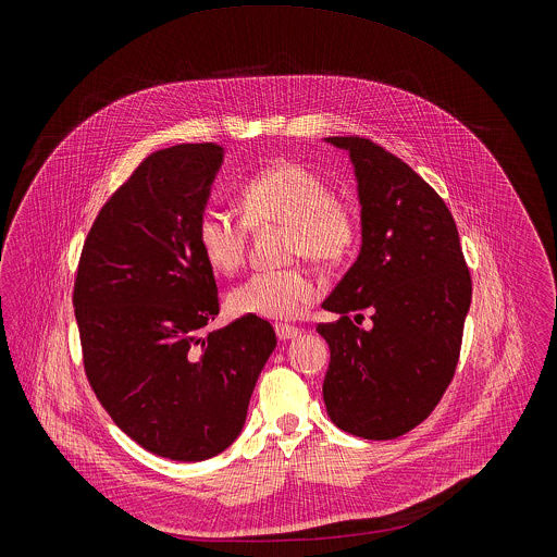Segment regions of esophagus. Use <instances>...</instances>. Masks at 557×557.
<instances>
[{
	"label": "esophagus",
	"instance_id": "esophagus-1",
	"mask_svg": "<svg viewBox=\"0 0 557 557\" xmlns=\"http://www.w3.org/2000/svg\"><path fill=\"white\" fill-rule=\"evenodd\" d=\"M274 330H276V336H278L281 341H292V338H296V336L302 334V330H298L296 325H289V323H276Z\"/></svg>",
	"mask_w": 557,
	"mask_h": 557
}]
</instances>
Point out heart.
Returning <instances> with one entry per match:
<instances>
[{
  "label": "heart",
  "instance_id": "obj_1",
  "mask_svg": "<svg viewBox=\"0 0 557 557\" xmlns=\"http://www.w3.org/2000/svg\"><path fill=\"white\" fill-rule=\"evenodd\" d=\"M242 219L225 210H206L197 242L212 270L234 274L246 259L248 230L285 225L289 257L319 265L345 261L360 238L356 210L332 197L330 184L296 162H274L250 175L238 190ZM319 298L315 278L302 268L261 270L232 289L236 315L296 319Z\"/></svg>",
  "mask_w": 557,
  "mask_h": 557
}]
</instances>
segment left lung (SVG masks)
<instances>
[{"label": "left lung", "instance_id": "left-lung-1", "mask_svg": "<svg viewBox=\"0 0 557 557\" xmlns=\"http://www.w3.org/2000/svg\"><path fill=\"white\" fill-rule=\"evenodd\" d=\"M349 152L362 206V248L321 305L330 420L364 440L418 426L450 386L472 302V276L444 199L403 160L364 137H330ZM374 327L362 331L363 311ZM356 314L355 322L350 319Z\"/></svg>", "mask_w": 557, "mask_h": 557}]
</instances>
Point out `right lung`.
<instances>
[{
    "mask_svg": "<svg viewBox=\"0 0 557 557\" xmlns=\"http://www.w3.org/2000/svg\"><path fill=\"white\" fill-rule=\"evenodd\" d=\"M223 162L216 144L152 152L100 208L83 242L73 307L87 382L141 448L206 461L242 431L272 325L208 332L219 289L197 223Z\"/></svg>",
    "mask_w": 557,
    "mask_h": 557,
    "instance_id": "right-lung-1",
    "label": "right lung"
}]
</instances>
